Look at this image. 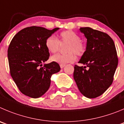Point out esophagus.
Masks as SVG:
<instances>
[{"instance_id": "obj_1", "label": "esophagus", "mask_w": 124, "mask_h": 124, "mask_svg": "<svg viewBox=\"0 0 124 124\" xmlns=\"http://www.w3.org/2000/svg\"><path fill=\"white\" fill-rule=\"evenodd\" d=\"M65 66V65H60V67H61V69H63V68Z\"/></svg>"}]
</instances>
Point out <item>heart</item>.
Instances as JSON below:
<instances>
[{"label":"heart","mask_w":124,"mask_h":124,"mask_svg":"<svg viewBox=\"0 0 124 124\" xmlns=\"http://www.w3.org/2000/svg\"><path fill=\"white\" fill-rule=\"evenodd\" d=\"M60 42L67 43L65 54H56L51 57L53 62L60 65H65L73 62L76 59V55L81 56L85 51V45L76 33L72 31H66L62 32L59 35ZM59 41L55 36L48 37L45 41V45L48 51L54 53L58 51Z\"/></svg>","instance_id":"1"}]
</instances>
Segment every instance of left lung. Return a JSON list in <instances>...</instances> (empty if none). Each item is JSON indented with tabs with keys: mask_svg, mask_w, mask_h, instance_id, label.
<instances>
[{
	"mask_svg": "<svg viewBox=\"0 0 124 124\" xmlns=\"http://www.w3.org/2000/svg\"><path fill=\"white\" fill-rule=\"evenodd\" d=\"M87 39L86 49L75 65L73 78L81 93L89 99L102 95L113 81L118 58L113 39L107 33L91 27H81ZM88 69H86V67Z\"/></svg>",
	"mask_w": 124,
	"mask_h": 124,
	"instance_id": "1",
	"label": "left lung"
}]
</instances>
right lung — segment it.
Here are the masks:
<instances>
[{"label":"right lung","instance_id":"1","mask_svg":"<svg viewBox=\"0 0 124 124\" xmlns=\"http://www.w3.org/2000/svg\"><path fill=\"white\" fill-rule=\"evenodd\" d=\"M58 29L26 27L15 35L10 42L8 49L10 75L25 95L37 99L45 94L50 87L51 76L61 70L59 65L54 62L43 66L49 57L45 41Z\"/></svg>","mask_w":124,"mask_h":124}]
</instances>
